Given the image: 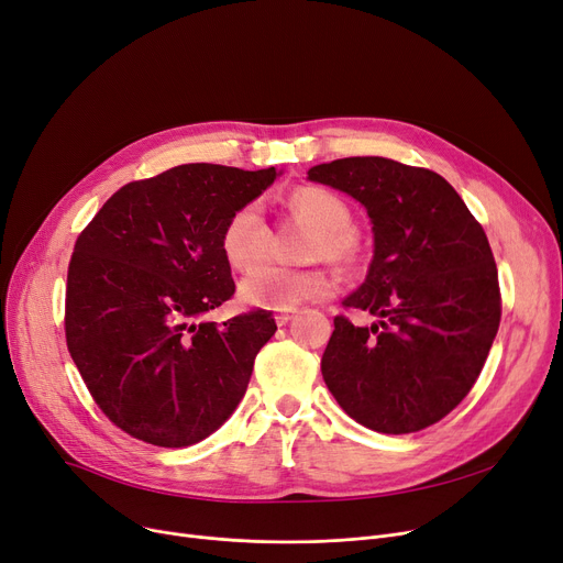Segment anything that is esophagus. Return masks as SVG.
Instances as JSON below:
<instances>
[{
  "instance_id": "esophagus-1",
  "label": "esophagus",
  "mask_w": 563,
  "mask_h": 563,
  "mask_svg": "<svg viewBox=\"0 0 563 563\" xmlns=\"http://www.w3.org/2000/svg\"><path fill=\"white\" fill-rule=\"evenodd\" d=\"M291 317H295V312H291V310H285V312L280 310V312H276V314H274V320H276V324H278V327H285V324L291 320Z\"/></svg>"
}]
</instances>
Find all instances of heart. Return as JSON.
Instances as JSON below:
<instances>
[{
	"instance_id": "1",
	"label": "heart",
	"mask_w": 563,
	"mask_h": 563,
	"mask_svg": "<svg viewBox=\"0 0 563 563\" xmlns=\"http://www.w3.org/2000/svg\"><path fill=\"white\" fill-rule=\"evenodd\" d=\"M289 209L314 225L308 253L333 262H354L361 241L352 228V207L338 192L320 186H303L289 195ZM272 230L260 202L241 205L223 228L221 249L230 266L249 268L266 255ZM331 291V280L320 266H283L264 262L241 278L243 303L266 310H291L306 301L322 299Z\"/></svg>"
}]
</instances>
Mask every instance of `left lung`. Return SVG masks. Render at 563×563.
I'll list each match as a JSON object with an SVG mask.
<instances>
[{
    "mask_svg": "<svg viewBox=\"0 0 563 563\" xmlns=\"http://www.w3.org/2000/svg\"><path fill=\"white\" fill-rule=\"evenodd\" d=\"M308 179L352 195L371 216L375 255L342 306L379 317L333 320L322 375L350 417L384 434L419 432L478 379L501 320L490 243L455 188L432 169L382 156L314 165Z\"/></svg>",
    "mask_w": 563,
    "mask_h": 563,
    "instance_id": "left-lung-1",
    "label": "left lung"
}]
</instances>
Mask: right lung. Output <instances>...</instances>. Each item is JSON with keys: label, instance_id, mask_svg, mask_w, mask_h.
<instances>
[{"label": "right lung", "instance_id": "add662e5", "mask_svg": "<svg viewBox=\"0 0 563 563\" xmlns=\"http://www.w3.org/2000/svg\"><path fill=\"white\" fill-rule=\"evenodd\" d=\"M276 167L188 163L121 186L80 232L66 280V345L106 417L163 449L202 442L243 398L276 333L266 310L216 324L234 295L221 249L228 218Z\"/></svg>", "mask_w": 563, "mask_h": 563}]
</instances>
